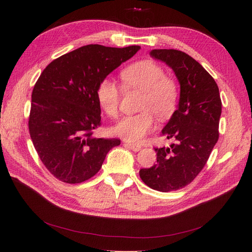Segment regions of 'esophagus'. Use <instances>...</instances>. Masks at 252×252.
Returning a JSON list of instances; mask_svg holds the SVG:
<instances>
[{
    "label": "esophagus",
    "mask_w": 252,
    "mask_h": 252,
    "mask_svg": "<svg viewBox=\"0 0 252 252\" xmlns=\"http://www.w3.org/2000/svg\"><path fill=\"white\" fill-rule=\"evenodd\" d=\"M127 146L130 148L131 150H133V151H139L141 148H142V146L140 144H135V143H125Z\"/></svg>",
    "instance_id": "1"
}]
</instances>
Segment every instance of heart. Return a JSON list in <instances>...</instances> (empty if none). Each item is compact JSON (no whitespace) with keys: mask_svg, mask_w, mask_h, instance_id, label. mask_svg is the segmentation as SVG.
Here are the masks:
<instances>
[{"mask_svg":"<svg viewBox=\"0 0 252 252\" xmlns=\"http://www.w3.org/2000/svg\"><path fill=\"white\" fill-rule=\"evenodd\" d=\"M120 77L125 89L142 91L138 107L141 112L122 119L113 128V132L126 141H140L154 130V115L162 121L172 116L180 98L179 83L171 75L165 74L161 65L150 60L127 66L121 71ZM96 98L109 118H118L121 91L116 81L105 78L98 83Z\"/></svg>","mask_w":252,"mask_h":252,"instance_id":"b5f03b06","label":"heart"}]
</instances>
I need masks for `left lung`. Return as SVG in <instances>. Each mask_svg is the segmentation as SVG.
<instances>
[{
	"label": "left lung",
	"mask_w": 252,
	"mask_h": 252,
	"mask_svg": "<svg viewBox=\"0 0 252 252\" xmlns=\"http://www.w3.org/2000/svg\"><path fill=\"white\" fill-rule=\"evenodd\" d=\"M150 56L170 66L181 84L179 108L161 133L175 143L156 147L157 164L140 170L148 187L168 192L190 184L207 163L219 140L222 101L215 79L187 53L154 49Z\"/></svg>",
	"instance_id": "left-lung-1"
}]
</instances>
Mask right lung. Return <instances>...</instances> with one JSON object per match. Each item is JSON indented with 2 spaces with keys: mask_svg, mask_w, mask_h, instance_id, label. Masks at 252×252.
I'll list each match as a JSON object with an SVG mask.
<instances>
[{
  "mask_svg": "<svg viewBox=\"0 0 252 252\" xmlns=\"http://www.w3.org/2000/svg\"><path fill=\"white\" fill-rule=\"evenodd\" d=\"M140 46L124 48L90 44L61 56L47 65L32 94L28 128L33 146L58 180L78 184L95 175L119 139H97L101 107L98 83Z\"/></svg>",
  "mask_w": 252,
  "mask_h": 252,
  "instance_id": "obj_1",
  "label": "right lung"
}]
</instances>
